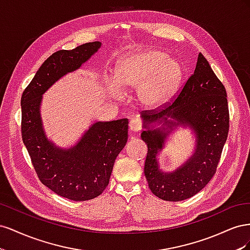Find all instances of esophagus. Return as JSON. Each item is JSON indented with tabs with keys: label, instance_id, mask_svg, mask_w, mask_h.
Returning a JSON list of instances; mask_svg holds the SVG:
<instances>
[{
	"label": "esophagus",
	"instance_id": "obj_1",
	"mask_svg": "<svg viewBox=\"0 0 250 250\" xmlns=\"http://www.w3.org/2000/svg\"><path fill=\"white\" fill-rule=\"evenodd\" d=\"M143 128V124L141 122V120L139 119H132L129 123V129L132 132H138Z\"/></svg>",
	"mask_w": 250,
	"mask_h": 250
}]
</instances>
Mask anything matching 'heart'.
Here are the masks:
<instances>
[{
  "label": "heart",
  "instance_id": "b5f03b06",
  "mask_svg": "<svg viewBox=\"0 0 250 250\" xmlns=\"http://www.w3.org/2000/svg\"><path fill=\"white\" fill-rule=\"evenodd\" d=\"M183 67L167 53L155 49L128 53L119 60L116 78L107 79L113 98L120 99L121 89L139 87L140 102L147 107H157L175 94L183 79Z\"/></svg>",
  "mask_w": 250,
  "mask_h": 250
}]
</instances>
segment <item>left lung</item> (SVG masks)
Masks as SVG:
<instances>
[{
	"label": "left lung",
	"mask_w": 250,
	"mask_h": 250,
	"mask_svg": "<svg viewBox=\"0 0 250 250\" xmlns=\"http://www.w3.org/2000/svg\"><path fill=\"white\" fill-rule=\"evenodd\" d=\"M142 118L148 128L141 138L148 146L144 173L151 192L166 201H181L200 192L215 175L229 130L228 95L207 58L199 53L194 74L179 94L155 109L143 110ZM152 122L163 125L150 130L147 124ZM179 125L195 131V153L181 168L165 173L158 168L156 156L167 134Z\"/></svg>",
	"instance_id": "obj_1"
}]
</instances>
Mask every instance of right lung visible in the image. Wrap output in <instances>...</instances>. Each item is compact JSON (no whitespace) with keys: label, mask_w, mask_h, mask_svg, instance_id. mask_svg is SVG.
I'll list each match as a JSON object with an SVG mask.
<instances>
[{"label":"right lung","mask_w":250,"mask_h":250,"mask_svg":"<svg viewBox=\"0 0 250 250\" xmlns=\"http://www.w3.org/2000/svg\"><path fill=\"white\" fill-rule=\"evenodd\" d=\"M101 47L100 42L57 51L36 72L21 95V139L42 184L57 195L85 201L101 195L109 183L113 164L125 147L128 120L97 122L71 149H60L43 132L42 96L65 74L79 69Z\"/></svg>","instance_id":"add662e5"}]
</instances>
